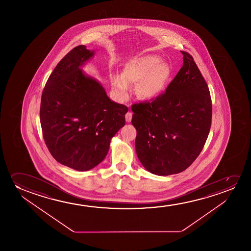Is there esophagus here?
Masks as SVG:
<instances>
[{"label": "esophagus", "instance_id": "34e87169", "mask_svg": "<svg viewBox=\"0 0 251 251\" xmlns=\"http://www.w3.org/2000/svg\"><path fill=\"white\" fill-rule=\"evenodd\" d=\"M132 112H127L126 115H125V119H126V122L127 123H130L131 120H132Z\"/></svg>", "mask_w": 251, "mask_h": 251}]
</instances>
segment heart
<instances>
[{
	"instance_id": "b5f03b06",
	"label": "heart",
	"mask_w": 251,
	"mask_h": 251,
	"mask_svg": "<svg viewBox=\"0 0 251 251\" xmlns=\"http://www.w3.org/2000/svg\"><path fill=\"white\" fill-rule=\"evenodd\" d=\"M172 76L169 64L157 55H146L127 61L122 75L111 77V88L121 101L129 96V84L136 85V94L141 100H153L160 96L168 86Z\"/></svg>"
}]
</instances>
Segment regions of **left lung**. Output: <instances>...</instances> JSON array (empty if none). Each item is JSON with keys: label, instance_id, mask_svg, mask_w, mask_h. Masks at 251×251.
Returning a JSON list of instances; mask_svg holds the SVG:
<instances>
[{"label": "left lung", "instance_id": "8db88e82", "mask_svg": "<svg viewBox=\"0 0 251 251\" xmlns=\"http://www.w3.org/2000/svg\"><path fill=\"white\" fill-rule=\"evenodd\" d=\"M181 52L183 64L165 93L131 108L138 158L154 175L185 171L201 153L211 127L208 86L192 56Z\"/></svg>", "mask_w": 251, "mask_h": 251}]
</instances>
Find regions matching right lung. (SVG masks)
<instances>
[{
	"mask_svg": "<svg viewBox=\"0 0 251 251\" xmlns=\"http://www.w3.org/2000/svg\"><path fill=\"white\" fill-rule=\"evenodd\" d=\"M94 55L85 45L73 49L53 70L42 93L45 144L56 161L79 172L103 161L128 110L110 100L101 83L83 71Z\"/></svg>",
	"mask_w": 251,
	"mask_h": 251,
	"instance_id": "1",
	"label": "right lung"
}]
</instances>
